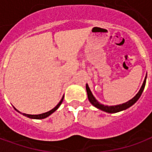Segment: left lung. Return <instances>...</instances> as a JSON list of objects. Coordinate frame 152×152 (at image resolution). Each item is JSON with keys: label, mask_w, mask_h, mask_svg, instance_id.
Instances as JSON below:
<instances>
[{"label": "left lung", "mask_w": 152, "mask_h": 152, "mask_svg": "<svg viewBox=\"0 0 152 152\" xmlns=\"http://www.w3.org/2000/svg\"><path fill=\"white\" fill-rule=\"evenodd\" d=\"M146 79H147V76L145 77V80H144L143 84H142V86L141 87L140 90L138 91L136 96H134L133 99L129 100V101H128L127 102H125V103H123V104H120V105H116V106H105V105H102L101 103H99L97 100L95 99V98L94 97V95L92 94V93L90 91V89H89V86L88 85H86V91H87V94H88V99H89V102L92 103L93 105L95 107L97 108L100 109V110H102V111H104L106 112H108V113H115V112H121V111H123V110H125V109L129 108V107H131L132 105H134L135 102H137V99L140 98L141 94H142V93L143 91L144 88H145V85H146Z\"/></svg>", "instance_id": "obj_1"}]
</instances>
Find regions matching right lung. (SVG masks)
<instances>
[{"label":"right lung","mask_w":152,"mask_h":152,"mask_svg":"<svg viewBox=\"0 0 152 152\" xmlns=\"http://www.w3.org/2000/svg\"><path fill=\"white\" fill-rule=\"evenodd\" d=\"M63 99H61V101L58 102V105H57L56 107H54V108H53L52 110H50V112H45V113H42V114H40V115H28V114H25V113H23V115H25V116H27V117L31 118V119H44V118H46L47 116H49L50 115L52 114L53 112H55L57 109L59 107V106L61 105V103L63 102ZM15 110H16V109H15Z\"/></svg>","instance_id":"add662e5"}]
</instances>
